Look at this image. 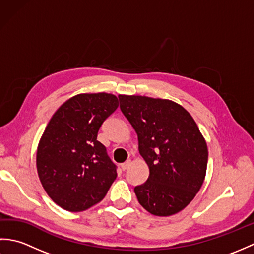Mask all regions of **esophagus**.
Here are the masks:
<instances>
[{
    "label": "esophagus",
    "mask_w": 254,
    "mask_h": 254,
    "mask_svg": "<svg viewBox=\"0 0 254 254\" xmlns=\"http://www.w3.org/2000/svg\"><path fill=\"white\" fill-rule=\"evenodd\" d=\"M130 165H131V161L130 160H127V161H126V163H123L122 165H121V168H122V170H127L128 167H130Z\"/></svg>",
    "instance_id": "esophagus-1"
}]
</instances>
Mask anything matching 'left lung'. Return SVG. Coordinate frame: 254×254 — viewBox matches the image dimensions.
I'll list each match as a JSON object with an SVG mask.
<instances>
[{
    "mask_svg": "<svg viewBox=\"0 0 254 254\" xmlns=\"http://www.w3.org/2000/svg\"><path fill=\"white\" fill-rule=\"evenodd\" d=\"M119 100L149 168L147 181L134 188L139 204L156 216L180 212L206 175L207 145L195 121L171 100L127 95H119Z\"/></svg>",
    "mask_w": 254,
    "mask_h": 254,
    "instance_id": "obj_1",
    "label": "left lung"
}]
</instances>
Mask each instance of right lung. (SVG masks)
Masks as SVG:
<instances>
[{
  "label": "right lung",
  "instance_id": "obj_1",
  "mask_svg": "<svg viewBox=\"0 0 254 254\" xmlns=\"http://www.w3.org/2000/svg\"><path fill=\"white\" fill-rule=\"evenodd\" d=\"M119 106L112 94H79L59 108L40 138L37 170L47 194L69 212L99 203L117 178V166L98 139Z\"/></svg>",
  "mask_w": 254,
  "mask_h": 254
}]
</instances>
